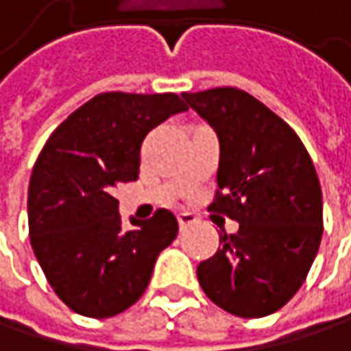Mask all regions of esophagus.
Returning a JSON list of instances; mask_svg holds the SVG:
<instances>
[{
    "mask_svg": "<svg viewBox=\"0 0 351 351\" xmlns=\"http://www.w3.org/2000/svg\"><path fill=\"white\" fill-rule=\"evenodd\" d=\"M197 223V215L195 213H180L178 215V226H180V230H189L191 226H195Z\"/></svg>",
    "mask_w": 351,
    "mask_h": 351,
    "instance_id": "34e87169",
    "label": "esophagus"
}]
</instances>
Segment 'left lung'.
<instances>
[{"label":"left lung","mask_w":351,"mask_h":351,"mask_svg":"<svg viewBox=\"0 0 351 351\" xmlns=\"http://www.w3.org/2000/svg\"><path fill=\"white\" fill-rule=\"evenodd\" d=\"M182 97L219 138V189L209 211L240 223L197 266L199 285L232 315H270L301 289L321 244L323 197L313 160L295 130L242 89Z\"/></svg>","instance_id":"8db88e82"}]
</instances>
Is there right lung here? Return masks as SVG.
I'll return each instance as SVG.
<instances>
[{
	"label": "right lung",
	"mask_w": 351,
	"mask_h": 351,
	"mask_svg": "<svg viewBox=\"0 0 351 351\" xmlns=\"http://www.w3.org/2000/svg\"><path fill=\"white\" fill-rule=\"evenodd\" d=\"M189 107L175 93H99L46 140L28 186L30 244L58 299L75 313L113 317L146 291L176 217L158 209L121 230L115 189L136 180L146 134Z\"/></svg>",
	"instance_id": "right-lung-1"
}]
</instances>
